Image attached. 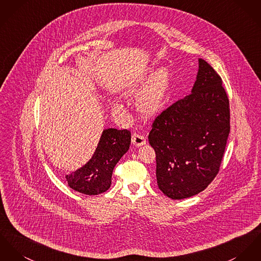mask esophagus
Masks as SVG:
<instances>
[{"instance_id":"34e87169","label":"esophagus","mask_w":261,"mask_h":261,"mask_svg":"<svg viewBox=\"0 0 261 261\" xmlns=\"http://www.w3.org/2000/svg\"><path fill=\"white\" fill-rule=\"evenodd\" d=\"M132 144H133L134 146H136V147H140L142 145L146 144V139H145V137L141 136L139 134L134 133V134L132 135Z\"/></svg>"}]
</instances>
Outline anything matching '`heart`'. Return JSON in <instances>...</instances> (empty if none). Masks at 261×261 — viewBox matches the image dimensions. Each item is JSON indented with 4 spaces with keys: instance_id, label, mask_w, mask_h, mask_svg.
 <instances>
[{
    "instance_id": "heart-1",
    "label": "heart",
    "mask_w": 261,
    "mask_h": 261,
    "mask_svg": "<svg viewBox=\"0 0 261 261\" xmlns=\"http://www.w3.org/2000/svg\"><path fill=\"white\" fill-rule=\"evenodd\" d=\"M148 77H145L132 87L133 93H138L144 84L147 82ZM169 83V73L165 68L159 69L149 81L138 99V109L142 114L147 116H152L157 114L163 106L165 94ZM113 108L116 111L124 113L125 107L120 102H115Z\"/></svg>"
}]
</instances>
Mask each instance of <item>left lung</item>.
<instances>
[{"label":"left lung","instance_id":"8db88e82","mask_svg":"<svg viewBox=\"0 0 261 261\" xmlns=\"http://www.w3.org/2000/svg\"><path fill=\"white\" fill-rule=\"evenodd\" d=\"M229 132V100L221 77L200 59L192 94L163 110L149 133L163 194L180 200L203 191L220 171Z\"/></svg>","mask_w":261,"mask_h":261}]
</instances>
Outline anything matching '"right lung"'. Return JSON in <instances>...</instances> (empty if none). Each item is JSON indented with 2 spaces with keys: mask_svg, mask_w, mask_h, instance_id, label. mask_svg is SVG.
Masks as SVG:
<instances>
[{
  "mask_svg": "<svg viewBox=\"0 0 261 261\" xmlns=\"http://www.w3.org/2000/svg\"><path fill=\"white\" fill-rule=\"evenodd\" d=\"M130 142L131 133L127 129L104 130L92 158L77 171L65 176L68 186L90 196L106 192L111 186L113 169L128 151Z\"/></svg>",
  "mask_w": 261,
  "mask_h": 261,
  "instance_id": "right-lung-1",
  "label": "right lung"
}]
</instances>
